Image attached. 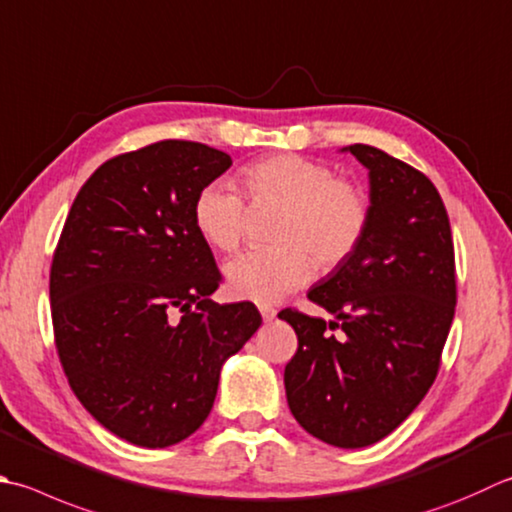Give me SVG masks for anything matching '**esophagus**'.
<instances>
[{
    "label": "esophagus",
    "mask_w": 512,
    "mask_h": 512,
    "mask_svg": "<svg viewBox=\"0 0 512 512\" xmlns=\"http://www.w3.org/2000/svg\"><path fill=\"white\" fill-rule=\"evenodd\" d=\"M259 313H262L264 322H273L275 315H277V310L273 306H259Z\"/></svg>",
    "instance_id": "34e87169"
}]
</instances>
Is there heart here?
<instances>
[{"label": "heart", "mask_w": 512, "mask_h": 512, "mask_svg": "<svg viewBox=\"0 0 512 512\" xmlns=\"http://www.w3.org/2000/svg\"><path fill=\"white\" fill-rule=\"evenodd\" d=\"M244 182L255 202H277L286 213L277 222V246L253 248L226 264L230 290L257 304H273L313 277V262L330 270L355 253L370 222L362 186L339 179L337 170L302 155H270L248 164ZM195 226L208 244L235 250L244 242L248 206L228 179L206 184L195 199Z\"/></svg>", "instance_id": "heart-1"}]
</instances>
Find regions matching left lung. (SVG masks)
Wrapping results in <instances>:
<instances>
[{
    "instance_id": "left-lung-1",
    "label": "left lung",
    "mask_w": 512,
    "mask_h": 512,
    "mask_svg": "<svg viewBox=\"0 0 512 512\" xmlns=\"http://www.w3.org/2000/svg\"><path fill=\"white\" fill-rule=\"evenodd\" d=\"M368 168L370 222L344 264L308 290L335 322L284 308L297 353L286 364L290 413L337 448H364L404 422L433 386L455 317L448 213L417 168L366 144L346 146ZM339 327V336L328 329Z\"/></svg>"
}]
</instances>
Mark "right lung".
Returning a JSON list of instances; mask_svg holds the SVG:
<instances>
[{"label": "right lung", "instance_id": "add662e5", "mask_svg": "<svg viewBox=\"0 0 512 512\" xmlns=\"http://www.w3.org/2000/svg\"><path fill=\"white\" fill-rule=\"evenodd\" d=\"M230 155L164 139L99 166L79 190L50 266L59 362L79 402L144 448L182 442L213 408L219 370L262 324L215 304L222 273L195 199Z\"/></svg>", "mask_w": 512, "mask_h": 512}]
</instances>
